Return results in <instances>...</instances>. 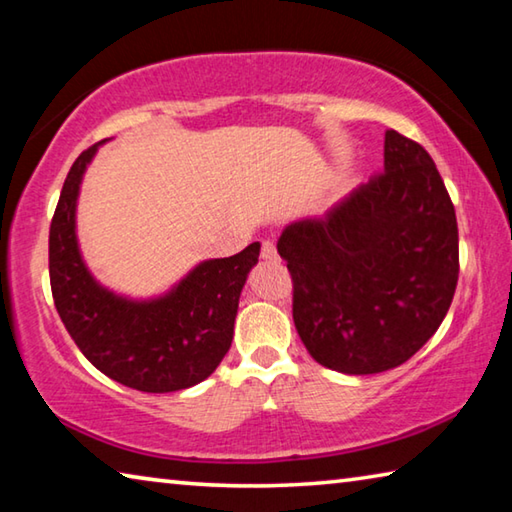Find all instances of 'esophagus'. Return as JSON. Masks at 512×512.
Listing matches in <instances>:
<instances>
[{
	"mask_svg": "<svg viewBox=\"0 0 512 512\" xmlns=\"http://www.w3.org/2000/svg\"><path fill=\"white\" fill-rule=\"evenodd\" d=\"M262 259H277V250L273 241H264L262 244Z\"/></svg>",
	"mask_w": 512,
	"mask_h": 512,
	"instance_id": "1",
	"label": "esophagus"
}]
</instances>
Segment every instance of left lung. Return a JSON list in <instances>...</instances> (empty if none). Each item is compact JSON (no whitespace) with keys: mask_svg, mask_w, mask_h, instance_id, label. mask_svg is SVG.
Masks as SVG:
<instances>
[{"mask_svg":"<svg viewBox=\"0 0 512 512\" xmlns=\"http://www.w3.org/2000/svg\"><path fill=\"white\" fill-rule=\"evenodd\" d=\"M293 277V323L320 366L375 375L402 366L447 316L458 228L418 142L386 131L384 173L277 239Z\"/></svg>","mask_w":512,"mask_h":512,"instance_id":"1","label":"left lung"}]
</instances>
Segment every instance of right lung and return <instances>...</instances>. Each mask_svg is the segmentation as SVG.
I'll return each instance as SVG.
<instances>
[{"instance_id":"right-lung-1","label":"right lung","mask_w":512,"mask_h":512,"mask_svg":"<svg viewBox=\"0 0 512 512\" xmlns=\"http://www.w3.org/2000/svg\"><path fill=\"white\" fill-rule=\"evenodd\" d=\"M69 169L49 230V277L69 336L94 368L128 388L173 393L201 384L230 350L239 296L259 241L232 257L203 259L167 291L133 298L101 284L85 264L76 207L99 146Z\"/></svg>"}]
</instances>
